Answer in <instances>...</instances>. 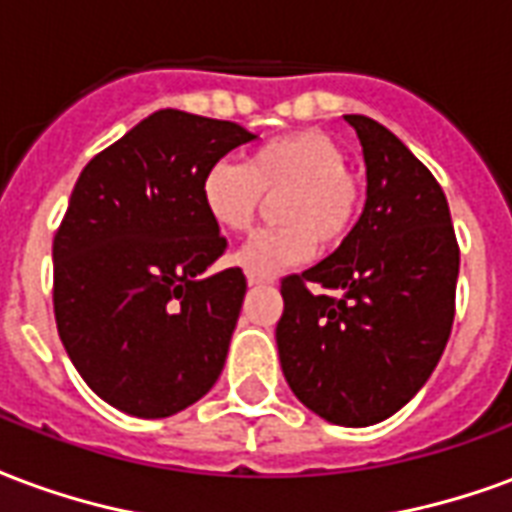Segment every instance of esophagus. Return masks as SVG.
<instances>
[{
	"mask_svg": "<svg viewBox=\"0 0 512 512\" xmlns=\"http://www.w3.org/2000/svg\"><path fill=\"white\" fill-rule=\"evenodd\" d=\"M246 282H249V285L252 287H260V285H271V279H263V276H246Z\"/></svg>",
	"mask_w": 512,
	"mask_h": 512,
	"instance_id": "1",
	"label": "esophagus"
}]
</instances>
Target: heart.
I'll list each match as a JSON object with an SVG mask.
<instances>
[{"instance_id": "heart-1", "label": "heart", "mask_w": 512, "mask_h": 512, "mask_svg": "<svg viewBox=\"0 0 512 512\" xmlns=\"http://www.w3.org/2000/svg\"><path fill=\"white\" fill-rule=\"evenodd\" d=\"M344 151L325 132L279 135L249 151L246 162H211L200 179L208 219L227 233L255 222L263 195L286 189L276 203L279 227L260 230L233 260L246 274L271 276L301 266L317 249L336 246L355 225L363 203L361 181L344 170Z\"/></svg>"}]
</instances>
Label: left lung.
Masks as SVG:
<instances>
[{
	"label": "left lung",
	"instance_id": "1",
	"mask_svg": "<svg viewBox=\"0 0 512 512\" xmlns=\"http://www.w3.org/2000/svg\"><path fill=\"white\" fill-rule=\"evenodd\" d=\"M344 121L361 140L366 206L336 252L282 282L276 347L304 407L361 429L399 412L442 358L458 244L429 168L380 121Z\"/></svg>",
	"mask_w": 512,
	"mask_h": 512
}]
</instances>
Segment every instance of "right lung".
<instances>
[{
    "mask_svg": "<svg viewBox=\"0 0 512 512\" xmlns=\"http://www.w3.org/2000/svg\"><path fill=\"white\" fill-rule=\"evenodd\" d=\"M255 138L165 108L75 181L54 238L56 328L83 382L116 410L168 418L219 380L246 279L241 268L206 274L227 241L200 203V179Z\"/></svg>",
    "mask_w": 512,
    "mask_h": 512,
    "instance_id": "obj_1",
    "label": "right lung"
}]
</instances>
